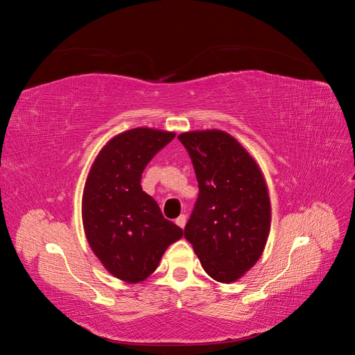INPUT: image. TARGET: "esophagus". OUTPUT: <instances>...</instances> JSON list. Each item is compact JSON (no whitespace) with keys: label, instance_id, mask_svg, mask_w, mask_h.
Listing matches in <instances>:
<instances>
[{"label":"esophagus","instance_id":"1","mask_svg":"<svg viewBox=\"0 0 355 355\" xmlns=\"http://www.w3.org/2000/svg\"><path fill=\"white\" fill-rule=\"evenodd\" d=\"M176 225H178V227H180L182 230L185 228V225H187V216H185V214H180V216L176 219Z\"/></svg>","mask_w":355,"mask_h":355}]
</instances>
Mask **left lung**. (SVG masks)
Here are the masks:
<instances>
[{
	"label": "left lung",
	"mask_w": 355,
	"mask_h": 355,
	"mask_svg": "<svg viewBox=\"0 0 355 355\" xmlns=\"http://www.w3.org/2000/svg\"><path fill=\"white\" fill-rule=\"evenodd\" d=\"M200 194L185 227L204 271L234 283L254 266L271 230V201L262 170L249 151L219 128L180 133Z\"/></svg>",
	"instance_id": "left-lung-1"
}]
</instances>
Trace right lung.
<instances>
[{
    "instance_id": "obj_1",
    "label": "right lung",
    "mask_w": 355,
    "mask_h": 355,
    "mask_svg": "<svg viewBox=\"0 0 355 355\" xmlns=\"http://www.w3.org/2000/svg\"><path fill=\"white\" fill-rule=\"evenodd\" d=\"M175 136L151 127L118 133L102 146L85 179V239L105 270L124 283L146 280L167 247L184 237L141 187L146 164Z\"/></svg>"
}]
</instances>
